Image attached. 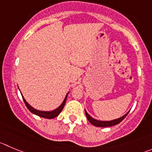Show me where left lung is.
<instances>
[{
	"mask_svg": "<svg viewBox=\"0 0 152 152\" xmlns=\"http://www.w3.org/2000/svg\"><path fill=\"white\" fill-rule=\"evenodd\" d=\"M130 111H128L126 114L123 115V116L120 117V118H115V119H113V120L111 121H100V120H97V119H95V118H92V116L89 115V114H88V113L86 112V110H85V113H86V118L89 120V122L92 124V125L96 127H101V128H104V127H110V126H113V125H118V123H120L122 120H123L124 118L126 117V115H128V113Z\"/></svg>",
	"mask_w": 152,
	"mask_h": 152,
	"instance_id": "left-lung-1",
	"label": "left lung"
}]
</instances>
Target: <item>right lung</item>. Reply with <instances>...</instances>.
Masks as SVG:
<instances>
[{
  "label": "right lung",
  "mask_w": 152,
  "mask_h": 152,
  "mask_svg": "<svg viewBox=\"0 0 152 152\" xmlns=\"http://www.w3.org/2000/svg\"><path fill=\"white\" fill-rule=\"evenodd\" d=\"M69 93V92L66 94V97H65V99H64V100H63V103H62L61 104H60V106L57 108V109L53 110H51V111H42V110H39L35 109V108H34L33 107L30 106V105L27 103V101L24 99V96H23L22 94H21V92L23 101H24V104H25V105H26V107H27V109H28L32 113H34V114H35V115H39V116H40V117H43V118H55V117H57V115H58L59 114L61 113V111L63 110V107H64V106H65V104H66V99H67L68 94Z\"/></svg>",
  "instance_id": "add662e5"
}]
</instances>
